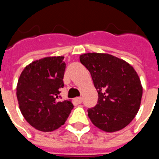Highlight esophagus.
Listing matches in <instances>:
<instances>
[{
    "mask_svg": "<svg viewBox=\"0 0 159 159\" xmlns=\"http://www.w3.org/2000/svg\"><path fill=\"white\" fill-rule=\"evenodd\" d=\"M75 101H76V103L81 104L82 103V101H83V99H82L81 97H77V98H76V99H75Z\"/></svg>",
    "mask_w": 159,
    "mask_h": 159,
    "instance_id": "34e87169",
    "label": "esophagus"
}]
</instances>
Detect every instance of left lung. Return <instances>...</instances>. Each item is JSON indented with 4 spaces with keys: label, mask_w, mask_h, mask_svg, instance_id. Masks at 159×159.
Masks as SVG:
<instances>
[{
    "label": "left lung",
    "mask_w": 159,
    "mask_h": 159,
    "mask_svg": "<svg viewBox=\"0 0 159 159\" xmlns=\"http://www.w3.org/2000/svg\"><path fill=\"white\" fill-rule=\"evenodd\" d=\"M98 92V103L88 110L100 129L115 132L129 124L140 109L142 86L129 64L108 53L89 52L80 56Z\"/></svg>",
    "instance_id": "left-lung-1"
}]
</instances>
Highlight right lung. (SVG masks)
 <instances>
[{
	"instance_id": "obj_1",
	"label": "right lung",
	"mask_w": 159,
	"mask_h": 159,
	"mask_svg": "<svg viewBox=\"0 0 159 159\" xmlns=\"http://www.w3.org/2000/svg\"><path fill=\"white\" fill-rule=\"evenodd\" d=\"M65 70L63 56L47 57L30 63L19 76L17 85L19 109L26 121L40 131L59 129L72 110L70 100H59Z\"/></svg>"
}]
</instances>
